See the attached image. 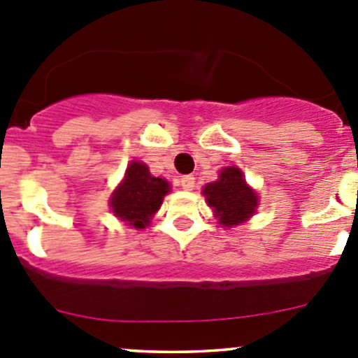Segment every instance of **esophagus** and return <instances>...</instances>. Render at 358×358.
<instances>
[{
  "instance_id": "esophagus-1",
  "label": "esophagus",
  "mask_w": 358,
  "mask_h": 358,
  "mask_svg": "<svg viewBox=\"0 0 358 358\" xmlns=\"http://www.w3.org/2000/svg\"><path fill=\"white\" fill-rule=\"evenodd\" d=\"M180 185H182L183 190H192L196 187V178L192 175L183 176V178H180Z\"/></svg>"
}]
</instances>
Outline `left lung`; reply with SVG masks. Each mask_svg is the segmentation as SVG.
Masks as SVG:
<instances>
[{"mask_svg": "<svg viewBox=\"0 0 358 358\" xmlns=\"http://www.w3.org/2000/svg\"><path fill=\"white\" fill-rule=\"evenodd\" d=\"M202 194L222 227H237L248 222L258 208V196L236 166L223 168L218 180L206 183Z\"/></svg>", "mask_w": 358, "mask_h": 358, "instance_id": "left-lung-1", "label": "left lung"}]
</instances>
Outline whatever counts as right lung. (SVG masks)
<instances>
[{"mask_svg":"<svg viewBox=\"0 0 358 358\" xmlns=\"http://www.w3.org/2000/svg\"><path fill=\"white\" fill-rule=\"evenodd\" d=\"M171 190L168 180L150 175L145 162L131 161L124 178L112 192L110 209L121 222L133 229H145Z\"/></svg>","mask_w":358,"mask_h":358,"instance_id":"right-lung-1","label":"right lung"}]
</instances>
